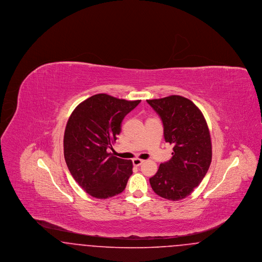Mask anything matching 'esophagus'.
Instances as JSON below:
<instances>
[{
	"mask_svg": "<svg viewBox=\"0 0 262 262\" xmlns=\"http://www.w3.org/2000/svg\"><path fill=\"white\" fill-rule=\"evenodd\" d=\"M144 162V160H142V159H139V158H136V159H134L133 160V164L135 165V166H140L142 163Z\"/></svg>",
	"mask_w": 262,
	"mask_h": 262,
	"instance_id": "obj_1",
	"label": "esophagus"
}]
</instances>
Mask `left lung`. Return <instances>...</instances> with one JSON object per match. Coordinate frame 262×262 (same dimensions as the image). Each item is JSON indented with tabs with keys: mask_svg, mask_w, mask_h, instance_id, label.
I'll return each mask as SVG.
<instances>
[{
	"mask_svg": "<svg viewBox=\"0 0 262 262\" xmlns=\"http://www.w3.org/2000/svg\"><path fill=\"white\" fill-rule=\"evenodd\" d=\"M164 125L166 142L173 144V157L150 178L156 194L166 200H183L198 187L212 159L210 133L200 109L187 98L171 95L147 100Z\"/></svg>",
	"mask_w": 262,
	"mask_h": 262,
	"instance_id": "obj_1",
	"label": "left lung"
}]
</instances>
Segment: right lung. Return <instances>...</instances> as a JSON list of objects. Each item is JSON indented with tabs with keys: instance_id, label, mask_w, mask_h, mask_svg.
Here are the masks:
<instances>
[{
	"instance_id": "1",
	"label": "right lung",
	"mask_w": 262,
	"mask_h": 262,
	"mask_svg": "<svg viewBox=\"0 0 262 262\" xmlns=\"http://www.w3.org/2000/svg\"><path fill=\"white\" fill-rule=\"evenodd\" d=\"M140 100L108 94L89 97L72 113L63 136V155L75 182L95 199L121 193L133 174L132 160L113 156L107 148L116 141L125 116Z\"/></svg>"
}]
</instances>
